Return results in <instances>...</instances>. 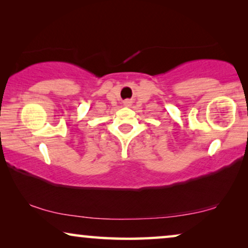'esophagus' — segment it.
Returning a JSON list of instances; mask_svg holds the SVG:
<instances>
[{
  "mask_svg": "<svg viewBox=\"0 0 248 248\" xmlns=\"http://www.w3.org/2000/svg\"><path fill=\"white\" fill-rule=\"evenodd\" d=\"M124 105H125V106H131V101L130 100H125Z\"/></svg>",
  "mask_w": 248,
  "mask_h": 248,
  "instance_id": "1",
  "label": "esophagus"
}]
</instances>
